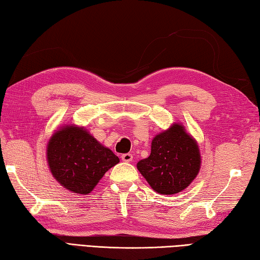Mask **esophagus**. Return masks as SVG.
I'll use <instances>...</instances> for the list:
<instances>
[{
  "mask_svg": "<svg viewBox=\"0 0 260 260\" xmlns=\"http://www.w3.org/2000/svg\"><path fill=\"white\" fill-rule=\"evenodd\" d=\"M121 158H122L123 161L130 162V161H132V159H134V156H132L131 153H123V155L121 156Z\"/></svg>",
  "mask_w": 260,
  "mask_h": 260,
  "instance_id": "34e87169",
  "label": "esophagus"
}]
</instances>
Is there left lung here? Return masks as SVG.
<instances>
[{"label":"left lung","mask_w":260,"mask_h":260,"mask_svg":"<svg viewBox=\"0 0 260 260\" xmlns=\"http://www.w3.org/2000/svg\"><path fill=\"white\" fill-rule=\"evenodd\" d=\"M200 167L198 144L181 124H174L153 138L150 156L137 164L138 171L151 188L165 195L186 188L197 177Z\"/></svg>","instance_id":"left-lung-1"}]
</instances>
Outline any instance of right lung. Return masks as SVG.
Here are the masks:
<instances>
[{
    "mask_svg": "<svg viewBox=\"0 0 260 260\" xmlns=\"http://www.w3.org/2000/svg\"><path fill=\"white\" fill-rule=\"evenodd\" d=\"M50 171L63 187L77 194H87L103 175L120 160L88 132L75 125L54 134L47 147Z\"/></svg>",
    "mask_w": 260,
    "mask_h": 260,
    "instance_id": "right-lung-1",
    "label": "right lung"
}]
</instances>
